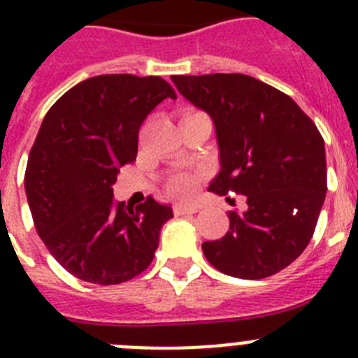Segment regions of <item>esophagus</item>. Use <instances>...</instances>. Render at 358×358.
I'll return each instance as SVG.
<instances>
[{"instance_id": "obj_1", "label": "esophagus", "mask_w": 358, "mask_h": 358, "mask_svg": "<svg viewBox=\"0 0 358 358\" xmlns=\"http://www.w3.org/2000/svg\"><path fill=\"white\" fill-rule=\"evenodd\" d=\"M197 211H199L197 206H185V204H176V206H173V213H176L177 217L194 215V213H197Z\"/></svg>"}]
</instances>
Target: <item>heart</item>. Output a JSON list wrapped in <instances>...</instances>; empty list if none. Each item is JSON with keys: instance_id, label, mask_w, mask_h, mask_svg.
Listing matches in <instances>:
<instances>
[{"instance_id": "1", "label": "heart", "mask_w": 358, "mask_h": 358, "mask_svg": "<svg viewBox=\"0 0 358 358\" xmlns=\"http://www.w3.org/2000/svg\"><path fill=\"white\" fill-rule=\"evenodd\" d=\"M194 116H206L201 110H185L181 116L182 118H194ZM170 189L172 194L177 195V197H188V195L194 194L195 189V177L194 176H179L176 177L170 185Z\"/></svg>"}]
</instances>
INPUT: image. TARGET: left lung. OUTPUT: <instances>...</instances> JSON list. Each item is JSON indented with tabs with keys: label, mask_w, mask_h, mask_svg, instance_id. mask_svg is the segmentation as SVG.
I'll use <instances>...</instances> for the list:
<instances>
[{
	"label": "left lung",
	"mask_w": 358,
	"mask_h": 358,
	"mask_svg": "<svg viewBox=\"0 0 358 358\" xmlns=\"http://www.w3.org/2000/svg\"><path fill=\"white\" fill-rule=\"evenodd\" d=\"M179 93L213 118L220 172L210 189L245 195L229 231L202 243L215 268L262 280L301 255L327 197L324 140L289 94L242 73L173 75Z\"/></svg>",
	"instance_id": "8db88e82"
}]
</instances>
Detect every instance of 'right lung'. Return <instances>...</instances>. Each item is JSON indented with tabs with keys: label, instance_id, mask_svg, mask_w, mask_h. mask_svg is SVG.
<instances>
[{
	"label": "right lung",
	"instance_id": "obj_1",
	"mask_svg": "<svg viewBox=\"0 0 358 358\" xmlns=\"http://www.w3.org/2000/svg\"><path fill=\"white\" fill-rule=\"evenodd\" d=\"M164 98L177 94L161 77L98 75L62 94L41 123L24 172L28 204L44 245L78 280L118 285L154 260L172 208L147 197L132 210L115 201L113 185Z\"/></svg>",
	"mask_w": 358,
	"mask_h": 358
}]
</instances>
